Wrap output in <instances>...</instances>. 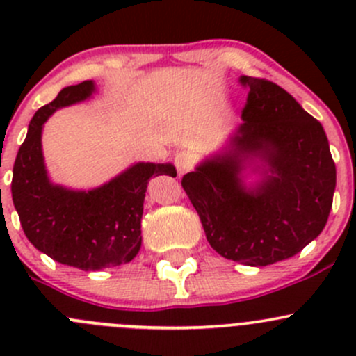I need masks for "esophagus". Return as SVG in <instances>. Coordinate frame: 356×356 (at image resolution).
Segmentation results:
<instances>
[{"label": "esophagus", "instance_id": "34e87169", "mask_svg": "<svg viewBox=\"0 0 356 356\" xmlns=\"http://www.w3.org/2000/svg\"><path fill=\"white\" fill-rule=\"evenodd\" d=\"M174 165L175 168H177L179 174H184V172L191 170L193 168V160L191 156L186 155V153H177L174 158Z\"/></svg>", "mask_w": 356, "mask_h": 356}]
</instances>
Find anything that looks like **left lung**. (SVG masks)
I'll list each match as a JSON object with an SVG mask.
<instances>
[{
	"instance_id": "obj_1",
	"label": "left lung",
	"mask_w": 356,
	"mask_h": 356,
	"mask_svg": "<svg viewBox=\"0 0 356 356\" xmlns=\"http://www.w3.org/2000/svg\"><path fill=\"white\" fill-rule=\"evenodd\" d=\"M239 82L248 88L243 124L225 152L182 177V188L218 254L265 267L300 253L325 227L336 165L322 124L288 91L248 75ZM257 159L264 174L246 188L241 170Z\"/></svg>"
}]
</instances>
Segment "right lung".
I'll return each mask as SVG.
<instances>
[{
	"label": "right lung",
	"instance_id": "add662e5",
	"mask_svg": "<svg viewBox=\"0 0 356 356\" xmlns=\"http://www.w3.org/2000/svg\"><path fill=\"white\" fill-rule=\"evenodd\" d=\"M95 82L68 86L35 111L13 165L12 198L20 224L39 251L58 264L99 270L127 264L141 248L145 193L153 175L177 174L170 163L139 161L91 191L53 184L44 167L41 134L58 108L84 102Z\"/></svg>",
	"mask_w": 356,
	"mask_h": 356
}]
</instances>
